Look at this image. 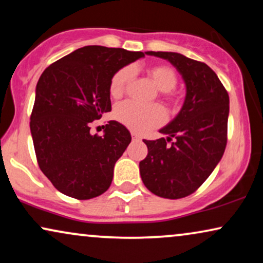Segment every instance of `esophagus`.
I'll use <instances>...</instances> for the list:
<instances>
[{
    "instance_id": "esophagus-1",
    "label": "esophagus",
    "mask_w": 263,
    "mask_h": 263,
    "mask_svg": "<svg viewBox=\"0 0 263 263\" xmlns=\"http://www.w3.org/2000/svg\"><path fill=\"white\" fill-rule=\"evenodd\" d=\"M132 136H133V139H134V140H141V136L135 134V133H132Z\"/></svg>"
}]
</instances>
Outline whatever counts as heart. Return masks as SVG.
<instances>
[{
  "label": "heart",
  "mask_w": 263,
  "mask_h": 263,
  "mask_svg": "<svg viewBox=\"0 0 263 263\" xmlns=\"http://www.w3.org/2000/svg\"><path fill=\"white\" fill-rule=\"evenodd\" d=\"M148 75L153 84L160 92H168L175 88L177 84V77L175 71L167 66H154L148 68ZM133 78L132 68H123L114 75L110 81V95L112 98H120ZM116 120L130 130L139 133L148 132L151 129L163 124L166 115L158 105L145 106L134 102H124L115 109Z\"/></svg>",
  "instance_id": "1"
}]
</instances>
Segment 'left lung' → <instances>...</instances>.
I'll return each instance as SVG.
<instances>
[{"label":"left lung","mask_w":263,"mask_h":263,"mask_svg":"<svg viewBox=\"0 0 263 263\" xmlns=\"http://www.w3.org/2000/svg\"><path fill=\"white\" fill-rule=\"evenodd\" d=\"M146 55L166 60L176 68L184 81L185 98L177 116L159 130L166 139L143 140L148 154L140 161V175L154 195L182 199L195 192L221 160L229 95L207 64L178 52L147 51ZM172 137L175 141L167 145Z\"/></svg>","instance_id":"left-lung-1"}]
</instances>
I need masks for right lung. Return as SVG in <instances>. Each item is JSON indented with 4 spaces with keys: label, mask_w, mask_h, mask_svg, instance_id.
Segmentation results:
<instances>
[{
    "label": "right lung",
    "mask_w": 263,
    "mask_h": 263,
    "mask_svg": "<svg viewBox=\"0 0 263 263\" xmlns=\"http://www.w3.org/2000/svg\"><path fill=\"white\" fill-rule=\"evenodd\" d=\"M141 51L88 45L56 61L35 86L31 135L43 174L64 195L88 200L111 185L114 166L132 141L123 124L109 121L103 136L89 125L111 111L110 81Z\"/></svg>",
    "instance_id": "right-lung-1"
}]
</instances>
